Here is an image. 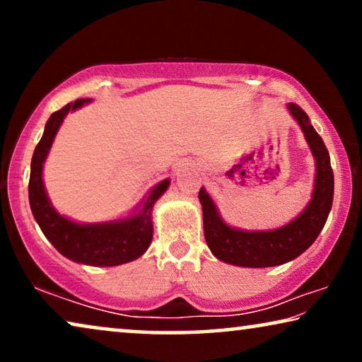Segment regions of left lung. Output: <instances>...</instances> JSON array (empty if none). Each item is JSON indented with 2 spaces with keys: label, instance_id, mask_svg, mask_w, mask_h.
Listing matches in <instances>:
<instances>
[{
  "label": "left lung",
  "instance_id": "left-lung-1",
  "mask_svg": "<svg viewBox=\"0 0 362 362\" xmlns=\"http://www.w3.org/2000/svg\"><path fill=\"white\" fill-rule=\"evenodd\" d=\"M288 110L301 130L316 160L315 189L310 204L303 212L284 227L272 230H240L227 226L204 187L199 191L204 219V237L217 259L226 264L250 269H264L286 264L303 254L316 240L326 224L333 204L334 176L329 153L325 141L316 133L310 118L296 103H288Z\"/></svg>",
  "mask_w": 362,
  "mask_h": 362
}]
</instances>
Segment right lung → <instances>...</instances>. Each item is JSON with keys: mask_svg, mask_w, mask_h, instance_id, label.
Segmentation results:
<instances>
[{"mask_svg": "<svg viewBox=\"0 0 362 362\" xmlns=\"http://www.w3.org/2000/svg\"><path fill=\"white\" fill-rule=\"evenodd\" d=\"M88 102L90 98H78L49 117L41 141L37 143L33 155L29 204L44 235L69 260L93 267L122 265L141 257L150 247L153 239V206L168 189L170 180L158 182L148 192L146 199H143L140 209H136L135 214L127 219L98 222V224H77L59 214L51 206L44 189L42 165L67 113L77 110Z\"/></svg>", "mask_w": 362, "mask_h": 362, "instance_id": "right-lung-1", "label": "right lung"}]
</instances>
